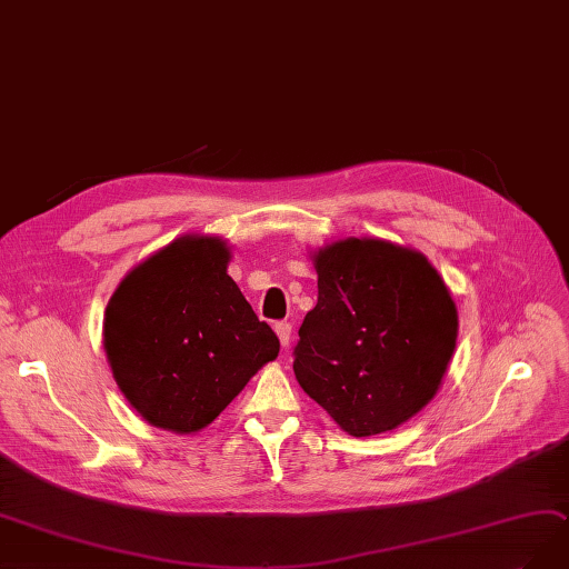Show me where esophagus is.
Returning <instances> with one entry per match:
<instances>
[{"mask_svg":"<svg viewBox=\"0 0 569 569\" xmlns=\"http://www.w3.org/2000/svg\"><path fill=\"white\" fill-rule=\"evenodd\" d=\"M273 330H277L281 345H283V347H288V345H290V335H292V326H290V323H286V321H281V323L273 326Z\"/></svg>","mask_w":569,"mask_h":569,"instance_id":"esophagus-1","label":"esophagus"}]
</instances>
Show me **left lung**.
Listing matches in <instances>:
<instances>
[{
	"mask_svg": "<svg viewBox=\"0 0 569 569\" xmlns=\"http://www.w3.org/2000/svg\"><path fill=\"white\" fill-rule=\"evenodd\" d=\"M319 302L296 347V380L356 438L398 429L427 408L448 372L459 317L425 252L349 237L309 252Z\"/></svg>",
	"mask_w": 569,
	"mask_h": 569,
	"instance_id": "obj_1",
	"label": "left lung"
}]
</instances>
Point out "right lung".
Returning <instances> with one entry per match:
<instances>
[{
	"label": "right lung",
	"instance_id": "obj_1",
	"mask_svg": "<svg viewBox=\"0 0 569 569\" xmlns=\"http://www.w3.org/2000/svg\"><path fill=\"white\" fill-rule=\"evenodd\" d=\"M220 237L182 234L136 264L104 307L102 347L147 425L197 433L279 356V338L227 273Z\"/></svg>",
	"mask_w": 569,
	"mask_h": 569
}]
</instances>
